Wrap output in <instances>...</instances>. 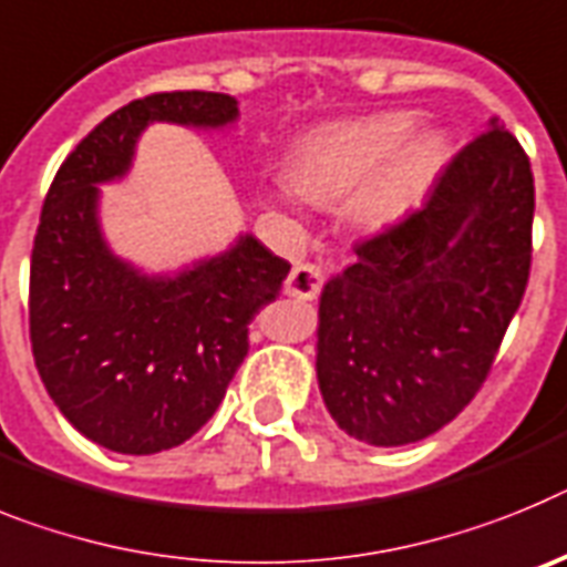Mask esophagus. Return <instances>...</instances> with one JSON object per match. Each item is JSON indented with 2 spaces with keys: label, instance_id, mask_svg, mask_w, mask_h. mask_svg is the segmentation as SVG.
Segmentation results:
<instances>
[{
  "label": "esophagus",
  "instance_id": "1",
  "mask_svg": "<svg viewBox=\"0 0 567 567\" xmlns=\"http://www.w3.org/2000/svg\"><path fill=\"white\" fill-rule=\"evenodd\" d=\"M324 282V274L319 265H297L285 279V293L293 299H313Z\"/></svg>",
  "mask_w": 567,
  "mask_h": 567
}]
</instances>
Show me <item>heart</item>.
<instances>
[{
    "mask_svg": "<svg viewBox=\"0 0 567 567\" xmlns=\"http://www.w3.org/2000/svg\"><path fill=\"white\" fill-rule=\"evenodd\" d=\"M416 116L388 111L328 125L311 134L290 156V182L277 185L288 208L297 196L313 202L348 197V216L359 228H385L425 196L447 159V134L413 127Z\"/></svg>",
    "mask_w": 567,
    "mask_h": 567,
    "instance_id": "1",
    "label": "heart"
}]
</instances>
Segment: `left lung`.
Here are the masks:
<instances>
[{"label": "left lung", "mask_w": 567, "mask_h": 567, "mask_svg": "<svg viewBox=\"0 0 567 567\" xmlns=\"http://www.w3.org/2000/svg\"><path fill=\"white\" fill-rule=\"evenodd\" d=\"M530 225V162L494 116L416 214L353 248L317 324L319 393L348 436L420 442L474 400L528 285Z\"/></svg>", "instance_id": "obj_1"}]
</instances>
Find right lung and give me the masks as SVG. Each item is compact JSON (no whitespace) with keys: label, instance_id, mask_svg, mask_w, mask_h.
Instances as JSON below:
<instances>
[{"label":"right lung","instance_id":"add662e5","mask_svg":"<svg viewBox=\"0 0 567 567\" xmlns=\"http://www.w3.org/2000/svg\"><path fill=\"white\" fill-rule=\"evenodd\" d=\"M156 122L228 131V93H154L111 113L62 162L31 256V344L53 405L116 454H159L214 416L248 353V322L290 265L254 234L174 270L120 256L102 228V188L122 182Z\"/></svg>","mask_w":567,"mask_h":567}]
</instances>
